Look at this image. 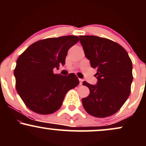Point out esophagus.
I'll return each mask as SVG.
<instances>
[{
  "label": "esophagus",
  "instance_id": "34e87169",
  "mask_svg": "<svg viewBox=\"0 0 146 146\" xmlns=\"http://www.w3.org/2000/svg\"><path fill=\"white\" fill-rule=\"evenodd\" d=\"M79 80H80V85L82 84V82H83V80H82V79H79Z\"/></svg>",
  "mask_w": 146,
  "mask_h": 146
}]
</instances>
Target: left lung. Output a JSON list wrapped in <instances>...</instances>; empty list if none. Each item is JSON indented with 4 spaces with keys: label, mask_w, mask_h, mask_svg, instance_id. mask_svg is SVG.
Returning <instances> with one entry per match:
<instances>
[{
    "label": "left lung",
    "mask_w": 146,
    "mask_h": 146,
    "mask_svg": "<svg viewBox=\"0 0 146 146\" xmlns=\"http://www.w3.org/2000/svg\"><path fill=\"white\" fill-rule=\"evenodd\" d=\"M80 43L95 75L97 85L83 82L90 94L82 99L84 108L95 117L116 113L128 98L131 89L132 64L127 51L118 43L95 36H80Z\"/></svg>",
    "instance_id": "8db88e82"
}]
</instances>
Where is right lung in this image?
I'll list each match as a JSON object with an SVG mask.
<instances>
[{
  "label": "right lung",
  "mask_w": 146,
  "mask_h": 146,
  "mask_svg": "<svg viewBox=\"0 0 146 146\" xmlns=\"http://www.w3.org/2000/svg\"><path fill=\"white\" fill-rule=\"evenodd\" d=\"M78 41L76 36L46 38L33 43L18 57L14 71L16 88L28 108L41 115L55 113L68 90L79 84L73 73H53V68L65 64L68 50Z\"/></svg>",
  "instance_id": "right-lung-1"
}]
</instances>
